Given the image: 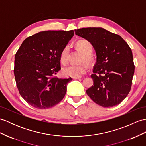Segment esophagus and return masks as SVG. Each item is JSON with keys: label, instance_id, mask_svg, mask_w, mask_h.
Here are the masks:
<instances>
[{"label": "esophagus", "instance_id": "1", "mask_svg": "<svg viewBox=\"0 0 146 146\" xmlns=\"http://www.w3.org/2000/svg\"><path fill=\"white\" fill-rule=\"evenodd\" d=\"M81 77H75V78H73V80H80L81 79Z\"/></svg>", "mask_w": 146, "mask_h": 146}]
</instances>
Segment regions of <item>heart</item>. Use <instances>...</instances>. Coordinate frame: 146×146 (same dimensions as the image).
<instances>
[{
  "label": "heart",
  "instance_id": "1",
  "mask_svg": "<svg viewBox=\"0 0 146 146\" xmlns=\"http://www.w3.org/2000/svg\"><path fill=\"white\" fill-rule=\"evenodd\" d=\"M76 46L83 53L81 59V62L83 63L81 65H71L65 67L63 70V73L66 76L70 77H80L81 75L85 74L88 70V64L91 65L93 62V56L92 55L93 45L89 41L86 40H80L76 43ZM70 53V46L66 45L62 48L60 53V60L63 65H66L68 63ZM86 62L87 63H84Z\"/></svg>",
  "mask_w": 146,
  "mask_h": 146
}]
</instances>
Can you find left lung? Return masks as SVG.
<instances>
[{
    "label": "left lung",
    "mask_w": 146,
    "mask_h": 146,
    "mask_svg": "<svg viewBox=\"0 0 146 146\" xmlns=\"http://www.w3.org/2000/svg\"><path fill=\"white\" fill-rule=\"evenodd\" d=\"M76 35L92 44L96 54L93 85L86 93L94 103L104 108L119 104L131 88L134 64L131 49L119 35L101 27L74 30Z\"/></svg>",
    "instance_id": "1"
}]
</instances>
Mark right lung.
I'll use <instances>...</instances> for the list:
<instances>
[{
    "mask_svg": "<svg viewBox=\"0 0 146 146\" xmlns=\"http://www.w3.org/2000/svg\"><path fill=\"white\" fill-rule=\"evenodd\" d=\"M74 35V30H48L27 38L15 55L17 87L26 102L38 109H47L65 96L72 78L61 79L60 53Z\"/></svg>",
    "mask_w": 146,
    "mask_h": 146,
    "instance_id": "obj_1",
    "label": "right lung"
}]
</instances>
